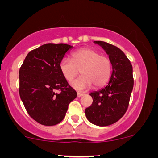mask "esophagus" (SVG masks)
Returning a JSON list of instances; mask_svg holds the SVG:
<instances>
[{"label":"esophagus","mask_w":158,"mask_h":158,"mask_svg":"<svg viewBox=\"0 0 158 158\" xmlns=\"http://www.w3.org/2000/svg\"><path fill=\"white\" fill-rule=\"evenodd\" d=\"M83 95H84V94H82V93H80V92H78V93H77V96L79 97V98H80V97L83 96Z\"/></svg>","instance_id":"obj_1"}]
</instances>
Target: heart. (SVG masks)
Wrapping results in <instances>:
<instances>
[{"instance_id":"1","label":"heart","mask_w":158,"mask_h":158,"mask_svg":"<svg viewBox=\"0 0 158 158\" xmlns=\"http://www.w3.org/2000/svg\"><path fill=\"white\" fill-rule=\"evenodd\" d=\"M62 76L68 82L73 80L79 72L82 76L70 82V86L77 91L100 88L107 83L111 73V65L108 57L101 56L95 49L85 47L75 51L71 60L63 59L60 63Z\"/></svg>"}]
</instances>
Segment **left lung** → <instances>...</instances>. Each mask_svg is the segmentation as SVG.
<instances>
[{"label":"left lung","instance_id":"8db88e82","mask_svg":"<svg viewBox=\"0 0 158 158\" xmlns=\"http://www.w3.org/2000/svg\"><path fill=\"white\" fill-rule=\"evenodd\" d=\"M94 43L109 55L112 71L106 86L89 93L93 102L85 113L93 125L108 126L118 122L127 111L134 85L133 69L125 54L117 47L103 41Z\"/></svg>","mask_w":158,"mask_h":158}]
</instances>
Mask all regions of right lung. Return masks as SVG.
Here are the masks:
<instances>
[{
	"instance_id": "right-lung-1",
	"label": "right lung",
	"mask_w": 158,
	"mask_h": 158,
	"mask_svg": "<svg viewBox=\"0 0 158 158\" xmlns=\"http://www.w3.org/2000/svg\"><path fill=\"white\" fill-rule=\"evenodd\" d=\"M73 48L66 44L40 46L27 54L19 71L20 98L30 117L43 125L62 122L77 96L60 70V61Z\"/></svg>"
}]
</instances>
